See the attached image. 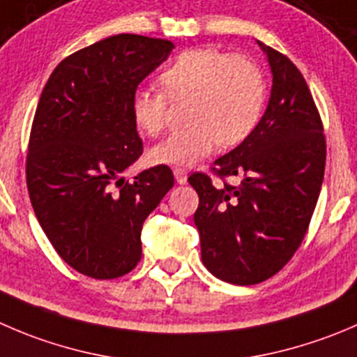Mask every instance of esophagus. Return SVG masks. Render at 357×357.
I'll list each match as a JSON object with an SVG mask.
<instances>
[{
    "label": "esophagus",
    "mask_w": 357,
    "mask_h": 357,
    "mask_svg": "<svg viewBox=\"0 0 357 357\" xmlns=\"http://www.w3.org/2000/svg\"><path fill=\"white\" fill-rule=\"evenodd\" d=\"M174 178H176V181L179 183V185H185L186 179H188V172H186L183 167H176L174 169Z\"/></svg>",
    "instance_id": "obj_1"
}]
</instances>
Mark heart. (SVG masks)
<instances>
[{
	"label": "heart",
	"instance_id": "1",
	"mask_svg": "<svg viewBox=\"0 0 357 357\" xmlns=\"http://www.w3.org/2000/svg\"><path fill=\"white\" fill-rule=\"evenodd\" d=\"M158 82L171 99L190 96L186 122L192 126L151 150L150 157L157 164L192 165L220 143L225 148L237 146L261 119L265 79L261 69L245 55L227 54L211 45L186 48L162 69ZM165 95L137 89L130 99L134 123L148 136H158L167 127Z\"/></svg>",
	"mask_w": 357,
	"mask_h": 357
}]
</instances>
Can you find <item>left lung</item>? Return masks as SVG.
Here are the masks:
<instances>
[{"instance_id":"obj_1","label":"left lung","mask_w":357,"mask_h":357,"mask_svg":"<svg viewBox=\"0 0 357 357\" xmlns=\"http://www.w3.org/2000/svg\"><path fill=\"white\" fill-rule=\"evenodd\" d=\"M259 43V41H258ZM261 45L272 68V94L251 136L193 172L199 193L193 220L202 263L214 278L238 286L271 279L302 244L324 178L323 120L300 69L281 52ZM241 178V185L226 179Z\"/></svg>"}]
</instances>
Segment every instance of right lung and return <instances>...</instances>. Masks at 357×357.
I'll list each match as a JSON object with an SVG mask.
<instances>
[{
	"label": "right lung",
	"instance_id": "obj_1",
	"mask_svg": "<svg viewBox=\"0 0 357 357\" xmlns=\"http://www.w3.org/2000/svg\"><path fill=\"white\" fill-rule=\"evenodd\" d=\"M172 48L160 38L109 36L62 59L41 92L27 144V192L57 255L86 278L132 271L144 220L174 186L164 164L134 181L122 178L143 155L130 99Z\"/></svg>",
	"mask_w": 357,
	"mask_h": 357
}]
</instances>
